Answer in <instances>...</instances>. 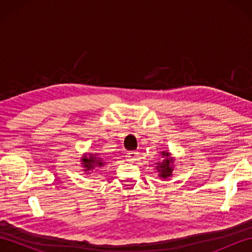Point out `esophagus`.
I'll list each match as a JSON object with an SVG mask.
<instances>
[{
	"label": "esophagus",
	"instance_id": "1",
	"mask_svg": "<svg viewBox=\"0 0 252 252\" xmlns=\"http://www.w3.org/2000/svg\"><path fill=\"white\" fill-rule=\"evenodd\" d=\"M138 152H129L126 153V160L130 162H134L138 159Z\"/></svg>",
	"mask_w": 252,
	"mask_h": 252
}]
</instances>
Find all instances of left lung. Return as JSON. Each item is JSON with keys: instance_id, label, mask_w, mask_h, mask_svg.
<instances>
[{"instance_id": "8db88e82", "label": "left lung", "mask_w": 252, "mask_h": 252, "mask_svg": "<svg viewBox=\"0 0 252 252\" xmlns=\"http://www.w3.org/2000/svg\"><path fill=\"white\" fill-rule=\"evenodd\" d=\"M161 154V159L160 161L156 162V170L158 171L159 178L162 180H169L173 174L174 170V158L169 151H163Z\"/></svg>"}]
</instances>
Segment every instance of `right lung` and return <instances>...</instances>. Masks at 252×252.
<instances>
[{"label": "right lung", "instance_id": "add662e5", "mask_svg": "<svg viewBox=\"0 0 252 252\" xmlns=\"http://www.w3.org/2000/svg\"><path fill=\"white\" fill-rule=\"evenodd\" d=\"M105 161L98 154H84L81 158V167L82 170L87 174H92L95 172L94 170H97V168L104 167Z\"/></svg>", "mask_w": 252, "mask_h": 252}]
</instances>
